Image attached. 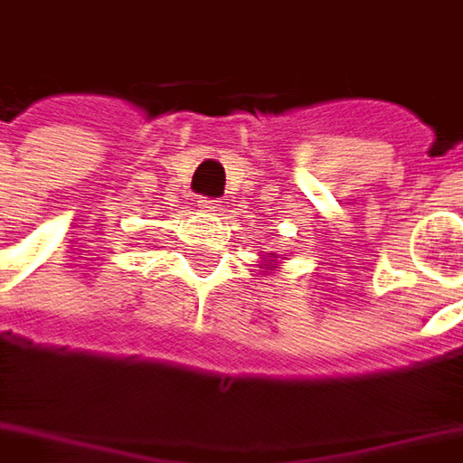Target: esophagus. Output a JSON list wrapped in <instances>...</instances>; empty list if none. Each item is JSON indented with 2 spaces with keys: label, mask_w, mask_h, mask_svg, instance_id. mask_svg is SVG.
Instances as JSON below:
<instances>
[{
  "label": "esophagus",
  "mask_w": 463,
  "mask_h": 463,
  "mask_svg": "<svg viewBox=\"0 0 463 463\" xmlns=\"http://www.w3.org/2000/svg\"><path fill=\"white\" fill-rule=\"evenodd\" d=\"M198 209L219 211V201H216V198H209V195H201V198H198Z\"/></svg>",
  "instance_id": "34e87169"
}]
</instances>
